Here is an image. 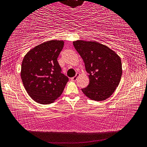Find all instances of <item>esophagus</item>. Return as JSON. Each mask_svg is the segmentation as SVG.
Wrapping results in <instances>:
<instances>
[{
  "instance_id": "obj_1",
  "label": "esophagus",
  "mask_w": 147,
  "mask_h": 147,
  "mask_svg": "<svg viewBox=\"0 0 147 147\" xmlns=\"http://www.w3.org/2000/svg\"><path fill=\"white\" fill-rule=\"evenodd\" d=\"M78 75H79V74H78V73H76V75H75V76H74V77H73V78H72V80H74V81H75V80H77V78H78Z\"/></svg>"
}]
</instances>
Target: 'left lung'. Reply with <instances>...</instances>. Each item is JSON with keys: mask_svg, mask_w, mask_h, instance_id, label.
<instances>
[{"mask_svg": "<svg viewBox=\"0 0 147 147\" xmlns=\"http://www.w3.org/2000/svg\"><path fill=\"white\" fill-rule=\"evenodd\" d=\"M74 48L82 58L90 83L82 89L90 99L104 101L113 94L122 77L119 55L108 46L95 41L76 40Z\"/></svg>", "mask_w": 147, "mask_h": 147, "instance_id": "left-lung-1", "label": "left lung"}]
</instances>
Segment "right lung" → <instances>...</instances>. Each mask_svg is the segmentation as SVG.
<instances>
[{
    "mask_svg": "<svg viewBox=\"0 0 147 147\" xmlns=\"http://www.w3.org/2000/svg\"><path fill=\"white\" fill-rule=\"evenodd\" d=\"M63 46V40H49L31 49L23 58L21 77L28 94L37 103H52L69 81L57 60Z\"/></svg>",
    "mask_w": 147,
    "mask_h": 147,
    "instance_id": "add662e5",
    "label": "right lung"
}]
</instances>
